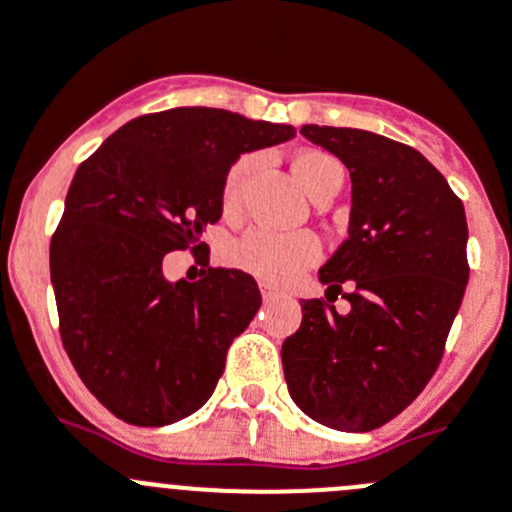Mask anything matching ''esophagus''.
I'll return each instance as SVG.
<instances>
[{"label": "esophagus", "instance_id": "34e87169", "mask_svg": "<svg viewBox=\"0 0 512 512\" xmlns=\"http://www.w3.org/2000/svg\"><path fill=\"white\" fill-rule=\"evenodd\" d=\"M261 297H264V302H271V299L281 297V292L276 287H271V284H266V281H261Z\"/></svg>", "mask_w": 512, "mask_h": 512}]
</instances>
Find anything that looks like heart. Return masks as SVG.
Masks as SVG:
<instances>
[{"label": "heart", "mask_w": 512, "mask_h": 512, "mask_svg": "<svg viewBox=\"0 0 512 512\" xmlns=\"http://www.w3.org/2000/svg\"><path fill=\"white\" fill-rule=\"evenodd\" d=\"M251 159H238L223 185V208L231 213L241 203V185ZM292 172L309 198H317L327 187L342 185V167L332 154L307 149L292 159ZM228 261L264 281H287L320 259V243L312 233H271L253 228L233 241L225 251Z\"/></svg>", "instance_id": "1"}]
</instances>
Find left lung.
<instances>
[{
	"label": "left lung",
	"instance_id": "8db88e82",
	"mask_svg": "<svg viewBox=\"0 0 512 512\" xmlns=\"http://www.w3.org/2000/svg\"><path fill=\"white\" fill-rule=\"evenodd\" d=\"M350 170L348 238L320 269L325 299H302L281 345L294 403L330 429L373 431L429 383L470 279L464 205L414 147L363 129L304 124ZM343 295L351 312L330 305Z\"/></svg>",
	"mask_w": 512,
	"mask_h": 512
}]
</instances>
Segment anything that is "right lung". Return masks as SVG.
<instances>
[{
  "instance_id": "1",
  "label": "right lung",
  "mask_w": 512,
  "mask_h": 512,
  "mask_svg": "<svg viewBox=\"0 0 512 512\" xmlns=\"http://www.w3.org/2000/svg\"><path fill=\"white\" fill-rule=\"evenodd\" d=\"M294 134L289 124L182 106L131 119L75 172L50 241L60 337L88 391L126 424H175L213 396L261 292L238 269L167 281L162 261L205 246L241 154Z\"/></svg>"
}]
</instances>
